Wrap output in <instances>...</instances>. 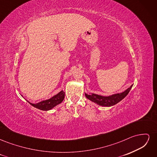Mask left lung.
I'll use <instances>...</instances> for the list:
<instances>
[{
  "mask_svg": "<svg viewBox=\"0 0 157 157\" xmlns=\"http://www.w3.org/2000/svg\"><path fill=\"white\" fill-rule=\"evenodd\" d=\"M132 86L133 85H131L130 88H128L124 92H123L122 93L113 94L109 96H100V95L95 94H88L86 93H85V96H86L88 99H90V101L96 103L99 105L103 107H111L115 105V104L118 103V102L121 101L122 99H124L130 91Z\"/></svg>",
  "mask_w": 157,
  "mask_h": 157,
  "instance_id": "obj_1",
  "label": "left lung"
}]
</instances>
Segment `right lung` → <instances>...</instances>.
I'll use <instances>...</instances> for the list:
<instances>
[{
  "label": "right lung",
  "mask_w": 157,
  "mask_h": 157,
  "mask_svg": "<svg viewBox=\"0 0 157 157\" xmlns=\"http://www.w3.org/2000/svg\"><path fill=\"white\" fill-rule=\"evenodd\" d=\"M65 98V92L61 90V92H59L58 94L55 95L53 97H52L51 98L46 99V100H44L40 101L37 103H30V105L33 106L34 107H36L37 109H40V110L42 111H49L50 109H53L54 107H56L57 105L61 103L63 101Z\"/></svg>",
  "instance_id": "1"
}]
</instances>
